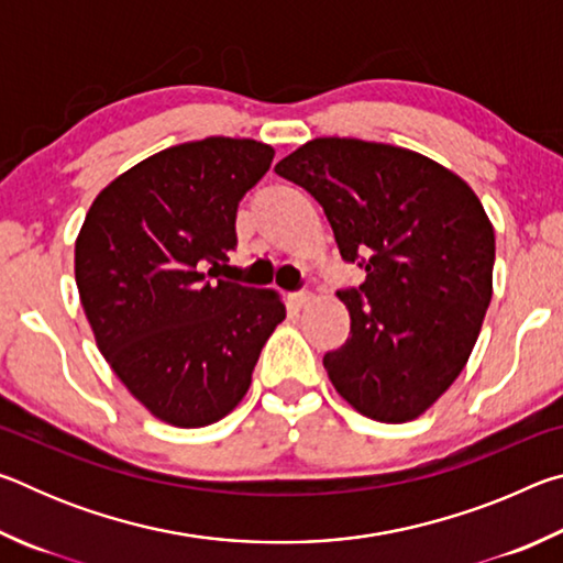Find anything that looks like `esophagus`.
I'll return each instance as SVG.
<instances>
[{"instance_id": "obj_1", "label": "esophagus", "mask_w": 563, "mask_h": 563, "mask_svg": "<svg viewBox=\"0 0 563 563\" xmlns=\"http://www.w3.org/2000/svg\"><path fill=\"white\" fill-rule=\"evenodd\" d=\"M310 300H312V295L308 290H300V292H290L288 295V302L292 305L295 310H300V308H305V305H310Z\"/></svg>"}]
</instances>
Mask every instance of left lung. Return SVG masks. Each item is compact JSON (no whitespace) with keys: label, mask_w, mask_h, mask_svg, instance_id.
I'll use <instances>...</instances> for the list:
<instances>
[{"label":"left lung","mask_w":563,"mask_h":563,"mask_svg":"<svg viewBox=\"0 0 563 563\" xmlns=\"http://www.w3.org/2000/svg\"><path fill=\"white\" fill-rule=\"evenodd\" d=\"M275 174L325 211L340 255L365 280L338 290L345 345L322 365L338 393L377 422H407L466 365L492 300L494 228L464 180L415 151L316 139Z\"/></svg>","instance_id":"1"}]
</instances>
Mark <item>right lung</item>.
<instances>
[{
	"label": "right lung",
	"mask_w": 563,
	"mask_h": 563,
	"mask_svg": "<svg viewBox=\"0 0 563 563\" xmlns=\"http://www.w3.org/2000/svg\"><path fill=\"white\" fill-rule=\"evenodd\" d=\"M273 156L225 136L158 151L101 190L76 238V288L101 355L174 427L231 412L285 320L278 292L212 280L238 243V203Z\"/></svg>",
	"instance_id": "add662e5"
}]
</instances>
